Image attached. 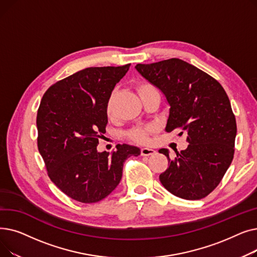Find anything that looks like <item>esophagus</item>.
<instances>
[{"mask_svg": "<svg viewBox=\"0 0 257 257\" xmlns=\"http://www.w3.org/2000/svg\"><path fill=\"white\" fill-rule=\"evenodd\" d=\"M153 154H155V151L153 149H150V148H143V149H141L142 156H150Z\"/></svg>", "mask_w": 257, "mask_h": 257, "instance_id": "obj_1", "label": "esophagus"}]
</instances>
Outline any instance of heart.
I'll use <instances>...</instances> for the list:
<instances>
[{
    "mask_svg": "<svg viewBox=\"0 0 257 257\" xmlns=\"http://www.w3.org/2000/svg\"><path fill=\"white\" fill-rule=\"evenodd\" d=\"M137 90L141 99H143L145 96H147V94H149L151 92L158 91L157 88L152 83L147 82V81L140 82L137 86ZM111 110H112V97H110L109 100H108L107 106H106V112L108 116L111 114ZM156 131H157V127L155 125H148L145 127L134 128L128 132V138L138 144H146L148 143V141H149V137L151 134L155 133Z\"/></svg>",
    "mask_w": 257,
    "mask_h": 257,
    "instance_id": "b5f03b06",
    "label": "heart"
}]
</instances>
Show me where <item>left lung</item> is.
I'll return each mask as SVG.
<instances>
[{
    "mask_svg": "<svg viewBox=\"0 0 257 257\" xmlns=\"http://www.w3.org/2000/svg\"><path fill=\"white\" fill-rule=\"evenodd\" d=\"M138 72L165 93L171 106L167 132H185L188 146L170 158L159 175L167 190L179 198L199 200L219 185L234 155L236 120L230 101L217 80L193 64L171 58L139 63Z\"/></svg>",
    "mask_w": 257,
    "mask_h": 257,
    "instance_id": "1",
    "label": "left lung"
}]
</instances>
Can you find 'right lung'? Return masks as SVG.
Returning a JSON list of instances; mask_svg holds the SVG:
<instances>
[{"label":"right lung","instance_id":"obj_1","mask_svg":"<svg viewBox=\"0 0 257 257\" xmlns=\"http://www.w3.org/2000/svg\"><path fill=\"white\" fill-rule=\"evenodd\" d=\"M123 66L87 67L48 88L40 101L36 125L37 147L48 176L59 190L81 203H94L109 195L120 181L123 165L141 150L126 144L99 153L106 132V106Z\"/></svg>","mask_w":257,"mask_h":257}]
</instances>
